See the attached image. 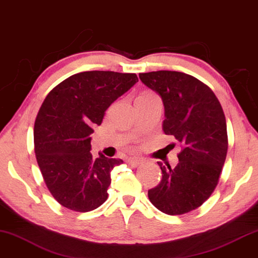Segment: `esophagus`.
Listing matches in <instances>:
<instances>
[{"instance_id": "34e87169", "label": "esophagus", "mask_w": 258, "mask_h": 258, "mask_svg": "<svg viewBox=\"0 0 258 258\" xmlns=\"http://www.w3.org/2000/svg\"><path fill=\"white\" fill-rule=\"evenodd\" d=\"M144 162H145V159L142 158V157H132V158L128 159V163L133 166H138Z\"/></svg>"}]
</instances>
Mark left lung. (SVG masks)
<instances>
[{
    "label": "left lung",
    "mask_w": 258,
    "mask_h": 258,
    "mask_svg": "<svg viewBox=\"0 0 258 258\" xmlns=\"http://www.w3.org/2000/svg\"><path fill=\"white\" fill-rule=\"evenodd\" d=\"M164 104L163 130L181 144L175 167L163 165L162 180L148 191L151 204L169 215L200 207L214 191L225 164L228 138L226 117L210 87L175 71L140 73Z\"/></svg>",
    "instance_id": "left-lung-1"
}]
</instances>
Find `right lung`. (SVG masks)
Here are the masks:
<instances>
[{
  "label": "right lung",
  "mask_w": 258,
  "mask_h": 258,
  "mask_svg": "<svg viewBox=\"0 0 258 258\" xmlns=\"http://www.w3.org/2000/svg\"><path fill=\"white\" fill-rule=\"evenodd\" d=\"M138 81L135 73L87 71L67 78L44 100L35 122L37 163L61 206L89 212L107 200L110 172L122 159L91 154L93 128L104 111Z\"/></svg>",
  "instance_id": "add662e5"
}]
</instances>
